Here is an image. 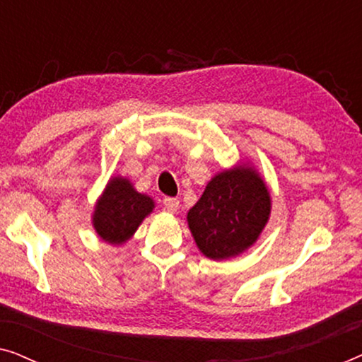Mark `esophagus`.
I'll return each instance as SVG.
<instances>
[{
  "label": "esophagus",
  "mask_w": 362,
  "mask_h": 362,
  "mask_svg": "<svg viewBox=\"0 0 362 362\" xmlns=\"http://www.w3.org/2000/svg\"><path fill=\"white\" fill-rule=\"evenodd\" d=\"M163 206H165V209L168 212L175 214V212L180 209V201H177L176 197H165V199H163Z\"/></svg>",
  "instance_id": "esophagus-1"
}]
</instances>
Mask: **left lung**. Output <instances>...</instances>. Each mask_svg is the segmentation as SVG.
<instances>
[{
  "label": "left lung",
  "mask_w": 362,
  "mask_h": 362,
  "mask_svg": "<svg viewBox=\"0 0 362 362\" xmlns=\"http://www.w3.org/2000/svg\"><path fill=\"white\" fill-rule=\"evenodd\" d=\"M270 212L269 186L255 166L240 161L211 177L186 219L202 255L229 260L259 240Z\"/></svg>",
  "instance_id": "1"
}]
</instances>
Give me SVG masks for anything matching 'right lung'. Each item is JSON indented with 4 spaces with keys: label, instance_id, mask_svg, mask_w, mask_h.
<instances>
[{
    "label": "right lung",
    "instance_id": "1",
    "mask_svg": "<svg viewBox=\"0 0 362 362\" xmlns=\"http://www.w3.org/2000/svg\"><path fill=\"white\" fill-rule=\"evenodd\" d=\"M155 209V201L138 192L125 176H112L98 196L92 212V226L103 242L123 245Z\"/></svg>",
    "mask_w": 362,
    "mask_h": 362
}]
</instances>
